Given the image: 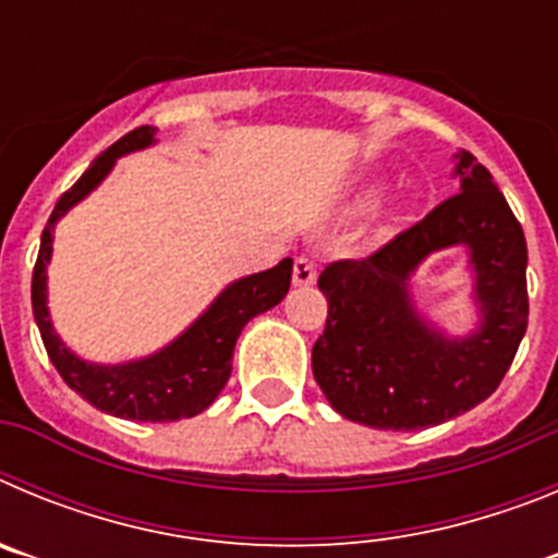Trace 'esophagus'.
<instances>
[{
	"label": "esophagus",
	"mask_w": 558,
	"mask_h": 558,
	"mask_svg": "<svg viewBox=\"0 0 558 558\" xmlns=\"http://www.w3.org/2000/svg\"><path fill=\"white\" fill-rule=\"evenodd\" d=\"M315 276H318V270H315L313 256H295V263H293V284H295V288H313Z\"/></svg>",
	"instance_id": "1"
}]
</instances>
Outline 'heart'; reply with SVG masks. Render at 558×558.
<instances>
[{"label":"heart","mask_w":558,"mask_h":558,"mask_svg":"<svg viewBox=\"0 0 558 558\" xmlns=\"http://www.w3.org/2000/svg\"><path fill=\"white\" fill-rule=\"evenodd\" d=\"M374 198H377V190H366V192H363V201H366V204H372Z\"/></svg>","instance_id":"heart-1"}]
</instances>
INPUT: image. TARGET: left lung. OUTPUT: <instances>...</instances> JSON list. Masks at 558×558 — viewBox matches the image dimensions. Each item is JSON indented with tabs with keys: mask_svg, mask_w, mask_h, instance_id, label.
<instances>
[{
	"mask_svg": "<svg viewBox=\"0 0 558 558\" xmlns=\"http://www.w3.org/2000/svg\"><path fill=\"white\" fill-rule=\"evenodd\" d=\"M461 192L366 259L327 265L329 315L313 374L329 405L374 430H425L481 405L509 372L529 327V245L475 156L458 150ZM466 247L478 327L452 339L415 310L410 279L427 255Z\"/></svg>",
	"mask_w": 558,
	"mask_h": 558,
	"instance_id": "1",
	"label": "left lung"
}]
</instances>
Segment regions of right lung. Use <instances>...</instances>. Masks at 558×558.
<instances>
[{"label": "right lung", "mask_w": 558, "mask_h": 558, "mask_svg": "<svg viewBox=\"0 0 558 558\" xmlns=\"http://www.w3.org/2000/svg\"><path fill=\"white\" fill-rule=\"evenodd\" d=\"M156 131L159 128L142 125L125 133L120 142H113L106 153L97 156L95 165L83 172L72 190L63 192L49 215L36 268H33V315H36L38 332H41L52 366L58 368L63 383L81 393L88 405L111 416L133 418V422H179V418L198 416L201 411H206L229 383L231 354L243 327L254 315L282 302L290 290V274H293V259L288 256L276 268L226 284L218 299L179 338L147 357L102 366V363H88L77 357L63 343L61 335L52 327L47 307V265L52 259L56 223L106 181L120 156L156 145Z\"/></svg>", "instance_id": "1"}]
</instances>
